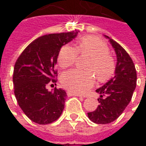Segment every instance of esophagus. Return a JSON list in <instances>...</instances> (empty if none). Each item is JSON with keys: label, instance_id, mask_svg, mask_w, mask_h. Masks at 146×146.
Returning <instances> with one entry per match:
<instances>
[{"label": "esophagus", "instance_id": "34e87169", "mask_svg": "<svg viewBox=\"0 0 146 146\" xmlns=\"http://www.w3.org/2000/svg\"><path fill=\"white\" fill-rule=\"evenodd\" d=\"M67 95L68 96H77V97H84L82 95H79V94H77V93H73V92H67Z\"/></svg>", "mask_w": 146, "mask_h": 146}]
</instances>
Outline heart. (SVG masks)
I'll list each match as a JSON object with an SVG mask.
<instances>
[{
    "mask_svg": "<svg viewBox=\"0 0 146 146\" xmlns=\"http://www.w3.org/2000/svg\"><path fill=\"white\" fill-rule=\"evenodd\" d=\"M78 54L88 56L87 70H71L62 75L61 81L65 88L77 94H84L95 84V73L99 81H105L112 76L114 62L108 53L104 42L93 36H86L76 44L75 48L65 45L58 55V62L62 68H68L75 62Z\"/></svg>",
    "mask_w": 146,
    "mask_h": 146,
    "instance_id": "obj_1",
    "label": "heart"
}]
</instances>
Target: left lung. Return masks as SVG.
<instances>
[{
	"label": "left lung",
	"instance_id": "1",
	"mask_svg": "<svg viewBox=\"0 0 146 146\" xmlns=\"http://www.w3.org/2000/svg\"><path fill=\"white\" fill-rule=\"evenodd\" d=\"M110 44L116 54L114 76L96 90L100 95V103L97 109L88 113V118L98 124H106L119 117L131 100L136 83L137 73L135 64L127 52L108 36Z\"/></svg>",
	"mask_w": 146,
	"mask_h": 146
}]
</instances>
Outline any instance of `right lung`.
<instances>
[{
	"label": "right lung",
	"mask_w": 146,
	"mask_h": 146,
	"mask_svg": "<svg viewBox=\"0 0 146 146\" xmlns=\"http://www.w3.org/2000/svg\"><path fill=\"white\" fill-rule=\"evenodd\" d=\"M79 31L51 33L36 39L25 48L15 64L13 84L19 106L32 121L48 124L59 118L66 92L46 86L55 83V65L61 48L73 40Z\"/></svg>",
	"instance_id": "right-lung-1"
}]
</instances>
